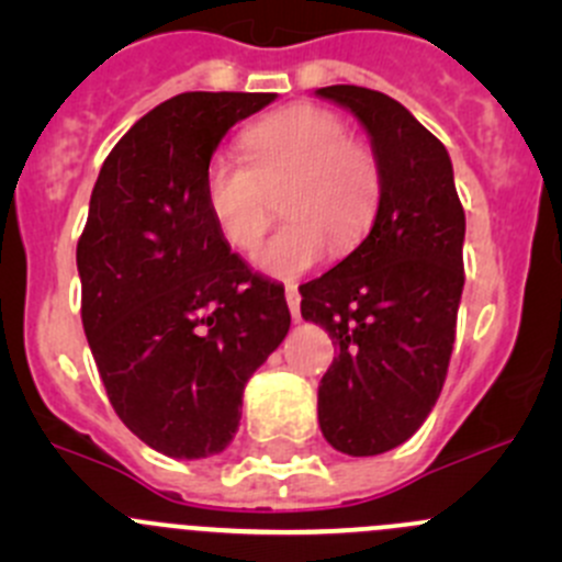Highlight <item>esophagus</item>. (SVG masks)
<instances>
[{
    "label": "esophagus",
    "mask_w": 562,
    "mask_h": 562,
    "mask_svg": "<svg viewBox=\"0 0 562 562\" xmlns=\"http://www.w3.org/2000/svg\"><path fill=\"white\" fill-rule=\"evenodd\" d=\"M285 302H288V310H291L293 321H299V317H302V296H299V288L293 285V282H288L285 285Z\"/></svg>",
    "instance_id": "1"
}]
</instances>
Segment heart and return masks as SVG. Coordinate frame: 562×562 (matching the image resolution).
<instances>
[{
    "label": "heart",
    "mask_w": 562,
    "mask_h": 562,
    "mask_svg": "<svg viewBox=\"0 0 562 562\" xmlns=\"http://www.w3.org/2000/svg\"><path fill=\"white\" fill-rule=\"evenodd\" d=\"M245 159L214 155L203 168V201L225 241L249 252L269 228L274 201L285 223L255 252L260 271L296 277L328 252H348L367 236L381 206L375 151L350 138L342 116L317 105L266 113L241 133Z\"/></svg>",
    "instance_id": "1"
}]
</instances>
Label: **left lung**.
Here are the masks:
<instances>
[{"label":"left lung","mask_w":562,"mask_h":562,"mask_svg":"<svg viewBox=\"0 0 562 562\" xmlns=\"http://www.w3.org/2000/svg\"><path fill=\"white\" fill-rule=\"evenodd\" d=\"M370 135L383 192L370 234L302 285V317L334 339L317 386L321 432L337 451L375 457L405 443L438 402L462 299L464 212L446 146L389 94L317 89Z\"/></svg>","instance_id":"left-lung-1"}]
</instances>
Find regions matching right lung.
<instances>
[{
    "label": "right lung",
    "mask_w": 562,
    "mask_h": 562,
    "mask_svg": "<svg viewBox=\"0 0 562 562\" xmlns=\"http://www.w3.org/2000/svg\"><path fill=\"white\" fill-rule=\"evenodd\" d=\"M269 92H184L151 108L100 168L78 239L81 321L113 411L173 459L234 440L252 372L291 328L285 291L231 252L203 168Z\"/></svg>",
    "instance_id": "right-lung-1"
}]
</instances>
